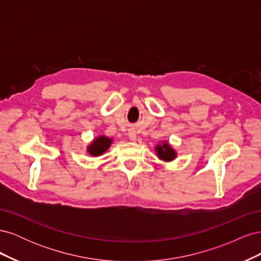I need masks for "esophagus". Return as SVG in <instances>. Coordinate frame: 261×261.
I'll return each instance as SVG.
<instances>
[{
    "mask_svg": "<svg viewBox=\"0 0 261 261\" xmlns=\"http://www.w3.org/2000/svg\"><path fill=\"white\" fill-rule=\"evenodd\" d=\"M128 136H129V138H130L132 140H135V139H136V133L134 132V130H130V132L128 133Z\"/></svg>",
    "mask_w": 261,
    "mask_h": 261,
    "instance_id": "1",
    "label": "esophagus"
}]
</instances>
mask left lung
<instances>
[{
    "mask_svg": "<svg viewBox=\"0 0 261 261\" xmlns=\"http://www.w3.org/2000/svg\"><path fill=\"white\" fill-rule=\"evenodd\" d=\"M155 150L160 159L164 161H171L175 158V151L167 143H163L162 146H156Z\"/></svg>",
    "mask_w": 261,
    "mask_h": 261,
    "instance_id": "8db88e82",
    "label": "left lung"
}]
</instances>
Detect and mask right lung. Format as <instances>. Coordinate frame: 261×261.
Wrapping results in <instances>:
<instances>
[{
	"mask_svg": "<svg viewBox=\"0 0 261 261\" xmlns=\"http://www.w3.org/2000/svg\"><path fill=\"white\" fill-rule=\"evenodd\" d=\"M111 143H112V140L110 138L105 137V136H100L96 140H93V143L89 146L88 152L94 156L100 155L107 151L110 145H111Z\"/></svg>",
	"mask_w": 261,
	"mask_h": 261,
	"instance_id": "add662e5",
	"label": "right lung"
}]
</instances>
